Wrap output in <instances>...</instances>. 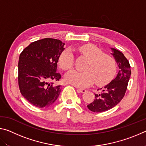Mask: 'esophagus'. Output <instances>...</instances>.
<instances>
[{"instance_id":"1","label":"esophagus","mask_w":146,"mask_h":146,"mask_svg":"<svg viewBox=\"0 0 146 146\" xmlns=\"http://www.w3.org/2000/svg\"><path fill=\"white\" fill-rule=\"evenodd\" d=\"M77 91H78L79 93H82L86 92V90H84V89H78Z\"/></svg>"}]
</instances>
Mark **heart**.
I'll use <instances>...</instances> for the list:
<instances>
[{"label":"heart","mask_w":146,"mask_h":146,"mask_svg":"<svg viewBox=\"0 0 146 146\" xmlns=\"http://www.w3.org/2000/svg\"><path fill=\"white\" fill-rule=\"evenodd\" d=\"M79 53L89 59L84 72L70 71L65 75V80L78 88H86L96 82L104 86L112 80L117 71V64L113 56L104 53L102 50L92 44H84L77 48ZM58 65L64 70L73 67V55L70 49H66L59 56Z\"/></svg>","instance_id":"1"}]
</instances>
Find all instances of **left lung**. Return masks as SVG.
<instances>
[{"mask_svg": "<svg viewBox=\"0 0 146 146\" xmlns=\"http://www.w3.org/2000/svg\"><path fill=\"white\" fill-rule=\"evenodd\" d=\"M111 49L113 56L119 68L115 78L100 88V92L95 94V100L88 105L89 110L93 112L100 113L115 107L122 99L127 90L131 76V67L129 61L123 54L118 49Z\"/></svg>", "mask_w": 146, "mask_h": 146, "instance_id": "left-lung-1", "label": "left lung"}]
</instances>
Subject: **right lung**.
Segmentation results:
<instances>
[{"mask_svg": "<svg viewBox=\"0 0 146 146\" xmlns=\"http://www.w3.org/2000/svg\"><path fill=\"white\" fill-rule=\"evenodd\" d=\"M60 40L46 38L31 43L19 56V86L22 95L36 107L48 108L55 102L61 86L56 73L59 56L64 50Z\"/></svg>", "mask_w": 146, "mask_h": 146, "instance_id": "1", "label": "right lung"}]
</instances>
